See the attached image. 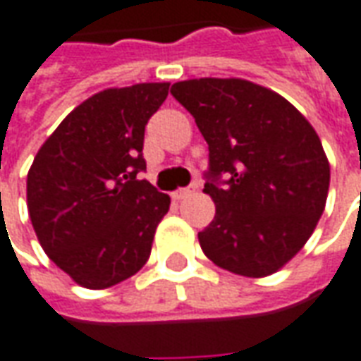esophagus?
Segmentation results:
<instances>
[{
    "instance_id": "esophagus-1",
    "label": "esophagus",
    "mask_w": 361,
    "mask_h": 361,
    "mask_svg": "<svg viewBox=\"0 0 361 361\" xmlns=\"http://www.w3.org/2000/svg\"><path fill=\"white\" fill-rule=\"evenodd\" d=\"M191 191H193V189L181 188V189H178V191H173L172 197H173V199H178V201H180V199H183V197H188V195H191Z\"/></svg>"
}]
</instances>
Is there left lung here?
Masks as SVG:
<instances>
[{"mask_svg":"<svg viewBox=\"0 0 361 361\" xmlns=\"http://www.w3.org/2000/svg\"><path fill=\"white\" fill-rule=\"evenodd\" d=\"M170 93L209 145L203 191L216 213L199 233L205 256L238 276L274 274L324 211L330 166L321 138L287 99L246 80H188Z\"/></svg>","mask_w":361,"mask_h":361,"instance_id":"1","label":"left lung"}]
</instances>
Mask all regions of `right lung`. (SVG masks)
I'll return each instance as SVG.
<instances>
[{
    "mask_svg": "<svg viewBox=\"0 0 361 361\" xmlns=\"http://www.w3.org/2000/svg\"><path fill=\"white\" fill-rule=\"evenodd\" d=\"M170 84L105 90L78 105L40 146L27 205L42 250L75 283L117 286L146 264L170 197L138 173L145 127Z\"/></svg>",
    "mask_w": 361,
    "mask_h": 361,
    "instance_id": "obj_1",
    "label": "right lung"
}]
</instances>
